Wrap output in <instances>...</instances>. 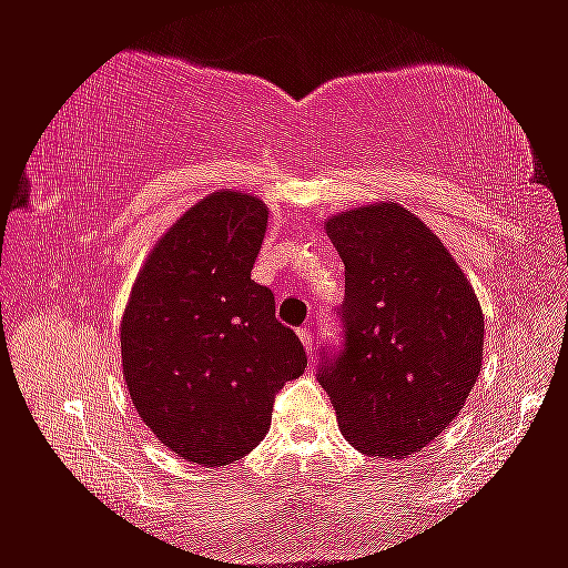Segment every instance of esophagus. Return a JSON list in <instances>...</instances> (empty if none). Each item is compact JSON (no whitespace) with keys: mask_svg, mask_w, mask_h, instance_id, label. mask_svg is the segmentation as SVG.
I'll use <instances>...</instances> for the list:
<instances>
[{"mask_svg":"<svg viewBox=\"0 0 568 568\" xmlns=\"http://www.w3.org/2000/svg\"><path fill=\"white\" fill-rule=\"evenodd\" d=\"M298 336H301L303 346H306V352H311L313 349V342H316V334H313V328L311 326L298 328Z\"/></svg>","mask_w":568,"mask_h":568,"instance_id":"1","label":"esophagus"}]
</instances>
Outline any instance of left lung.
<instances>
[{
    "mask_svg": "<svg viewBox=\"0 0 568 568\" xmlns=\"http://www.w3.org/2000/svg\"><path fill=\"white\" fill-rule=\"evenodd\" d=\"M344 262L338 349L316 377L357 452L405 459L442 434L481 367L485 318L442 240L397 203L326 222Z\"/></svg>",
    "mask_w": 568,
    "mask_h": 568,
    "instance_id": "1",
    "label": "left lung"
}]
</instances>
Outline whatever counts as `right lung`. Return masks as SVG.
<instances>
[{
	"mask_svg": "<svg viewBox=\"0 0 568 568\" xmlns=\"http://www.w3.org/2000/svg\"><path fill=\"white\" fill-rule=\"evenodd\" d=\"M267 206L222 191L178 219L132 287L122 365L145 426L183 459L224 467L267 434L277 390L306 349L252 281Z\"/></svg>",
	"mask_w": 568,
	"mask_h": 568,
	"instance_id": "right-lung-1",
	"label": "right lung"
}]
</instances>
